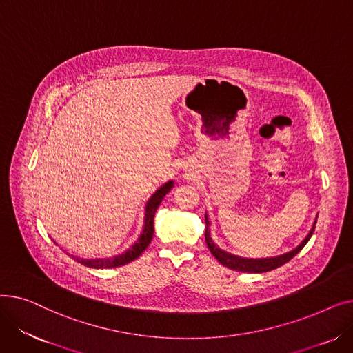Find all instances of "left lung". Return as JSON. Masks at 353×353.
<instances>
[{
  "label": "left lung",
  "mask_w": 353,
  "mask_h": 353,
  "mask_svg": "<svg viewBox=\"0 0 353 353\" xmlns=\"http://www.w3.org/2000/svg\"><path fill=\"white\" fill-rule=\"evenodd\" d=\"M206 232H205V237H206V243H208V248L209 250L212 252V254L217 259V261L232 269V270H237V272H248V273H263V272H269V270H273V269H277L281 268L282 265H285L286 262H289L292 257H294L296 254H298L303 248L305 245L309 242V239L312 237L313 234V230H314V225H316V220H314L313 223V228L312 230L309 232V234L305 237L303 242L293 249L292 252L286 253V254H282V256H277V257H270V259H257V261H253V259H242V257H237V256H233L230 253H226L225 250H221L220 248H217L213 240L210 237V230H209V220H208V216H206Z\"/></svg>",
  "instance_id": "8db88e82"
}]
</instances>
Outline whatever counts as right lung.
I'll return each mask as SVG.
<instances>
[{
    "label": "right lung",
    "mask_w": 353,
    "mask_h": 353,
    "mask_svg": "<svg viewBox=\"0 0 353 353\" xmlns=\"http://www.w3.org/2000/svg\"><path fill=\"white\" fill-rule=\"evenodd\" d=\"M174 186L173 181L165 183L163 188H160L153 197L148 201V205L145 208V217H144V229L139 237L137 242L134 243V246H132V249H128L125 253L113 257V259H97V261H84V259H76L77 262H80L81 265L87 266V268H92V269H105V268H119L123 265H127L130 262L136 261V259L147 249V246L150 245L152 239H153V233H154V226H153V221H154V214L157 208L160 206L161 200L164 199V196L169 193Z\"/></svg>",
    "instance_id": "obj_1"
}]
</instances>
